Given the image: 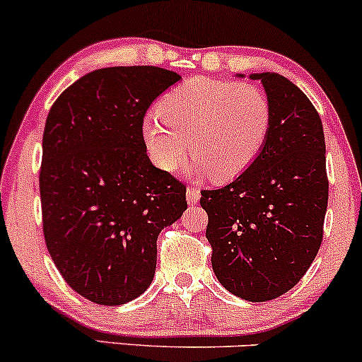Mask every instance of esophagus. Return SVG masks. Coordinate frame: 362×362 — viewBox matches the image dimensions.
<instances>
[{
	"label": "esophagus",
	"instance_id": "1",
	"mask_svg": "<svg viewBox=\"0 0 362 362\" xmlns=\"http://www.w3.org/2000/svg\"><path fill=\"white\" fill-rule=\"evenodd\" d=\"M199 199H201V189L195 185L187 187V201H189V204H197Z\"/></svg>",
	"mask_w": 362,
	"mask_h": 362
}]
</instances>
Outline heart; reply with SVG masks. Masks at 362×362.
Masks as SVG:
<instances>
[{
    "label": "heart",
    "instance_id": "obj_1",
    "mask_svg": "<svg viewBox=\"0 0 362 362\" xmlns=\"http://www.w3.org/2000/svg\"><path fill=\"white\" fill-rule=\"evenodd\" d=\"M272 105L253 83L190 78L144 117L143 136L156 167L175 172L192 153L199 173L216 182L236 178L267 143Z\"/></svg>",
    "mask_w": 362,
    "mask_h": 362
}]
</instances>
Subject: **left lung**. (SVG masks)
<instances>
[{
  "label": "left lung",
  "instance_id": "obj_1",
  "mask_svg": "<svg viewBox=\"0 0 362 362\" xmlns=\"http://www.w3.org/2000/svg\"><path fill=\"white\" fill-rule=\"evenodd\" d=\"M260 80L272 127L257 160L231 184L202 190L206 238L218 281L247 301H269L300 282L320 250L328 202L325 136L313 103L277 73Z\"/></svg>",
  "mask_w": 362,
  "mask_h": 362
}]
</instances>
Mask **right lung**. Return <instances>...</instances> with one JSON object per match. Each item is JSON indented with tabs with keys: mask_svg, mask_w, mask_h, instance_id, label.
Listing matches in <instances>:
<instances>
[{
	"mask_svg": "<svg viewBox=\"0 0 362 362\" xmlns=\"http://www.w3.org/2000/svg\"><path fill=\"white\" fill-rule=\"evenodd\" d=\"M180 74L115 66L68 86L45 120L40 202L47 250L71 289L117 306L141 296L156 240L187 209L185 185L153 167L144 115Z\"/></svg>",
	"mask_w": 362,
	"mask_h": 362,
	"instance_id": "add662e5",
	"label": "right lung"
}]
</instances>
